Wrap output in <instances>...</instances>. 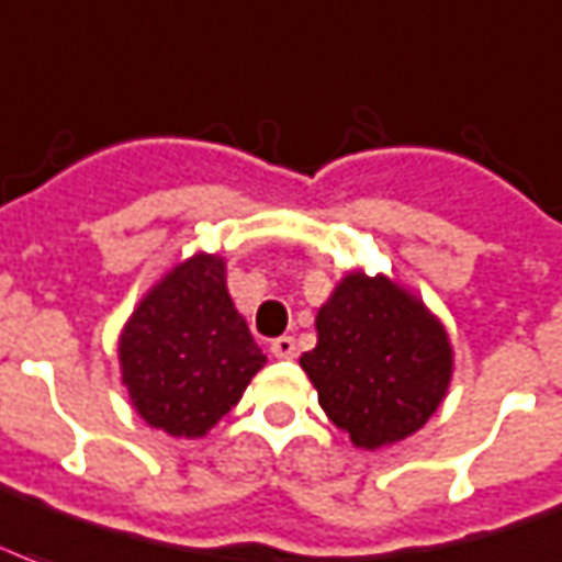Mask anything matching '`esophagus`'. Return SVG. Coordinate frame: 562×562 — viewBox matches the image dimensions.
<instances>
[{
  "label": "esophagus",
  "instance_id": "1",
  "mask_svg": "<svg viewBox=\"0 0 562 562\" xmlns=\"http://www.w3.org/2000/svg\"><path fill=\"white\" fill-rule=\"evenodd\" d=\"M271 353L277 359H294L297 357V341L291 336H280L271 341Z\"/></svg>",
  "mask_w": 562,
  "mask_h": 562
}]
</instances>
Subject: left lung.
Segmentation results:
<instances>
[{
	"instance_id": "left-lung-1",
	"label": "left lung",
	"mask_w": 562,
	"mask_h": 562,
	"mask_svg": "<svg viewBox=\"0 0 562 562\" xmlns=\"http://www.w3.org/2000/svg\"><path fill=\"white\" fill-rule=\"evenodd\" d=\"M318 345L300 366L329 422L357 448L413 436L442 404L451 345L442 324L385 277L350 273L321 306Z\"/></svg>"
}]
</instances>
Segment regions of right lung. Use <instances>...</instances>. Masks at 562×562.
<instances>
[{"label":"right lung","mask_w":562,"mask_h":562,"mask_svg":"<svg viewBox=\"0 0 562 562\" xmlns=\"http://www.w3.org/2000/svg\"><path fill=\"white\" fill-rule=\"evenodd\" d=\"M120 366L140 418L170 436H205L241 401L265 353L217 256L188 259L140 300L120 336Z\"/></svg>","instance_id":"add662e5"}]
</instances>
